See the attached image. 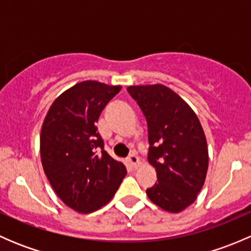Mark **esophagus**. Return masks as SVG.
<instances>
[{
    "label": "esophagus",
    "mask_w": 251,
    "mask_h": 251,
    "mask_svg": "<svg viewBox=\"0 0 251 251\" xmlns=\"http://www.w3.org/2000/svg\"><path fill=\"white\" fill-rule=\"evenodd\" d=\"M127 165L132 170H136L140 166V158L137 155H135V154H132V155H130L127 158Z\"/></svg>",
    "instance_id": "1"
}]
</instances>
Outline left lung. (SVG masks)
<instances>
[{"label":"left lung","mask_w":251,"mask_h":251,"mask_svg":"<svg viewBox=\"0 0 251 251\" xmlns=\"http://www.w3.org/2000/svg\"><path fill=\"white\" fill-rule=\"evenodd\" d=\"M148 125V161L158 179L147 196L163 210L182 211L197 199L209 166L206 138L198 116L171 88L130 86Z\"/></svg>","instance_id":"obj_1"}]
</instances>
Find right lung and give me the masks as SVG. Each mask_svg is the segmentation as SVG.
Segmentation results:
<instances>
[{"mask_svg":"<svg viewBox=\"0 0 251 251\" xmlns=\"http://www.w3.org/2000/svg\"><path fill=\"white\" fill-rule=\"evenodd\" d=\"M121 86L82 81L55 98L40 136L44 171L57 196L80 214L109 203L126 168L104 151L96 123Z\"/></svg>","mask_w":251,"mask_h":251,"instance_id":"right-lung-1","label":"right lung"}]
</instances>
